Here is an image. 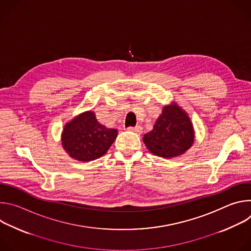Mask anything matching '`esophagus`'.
Here are the masks:
<instances>
[{
	"mask_svg": "<svg viewBox=\"0 0 251 251\" xmlns=\"http://www.w3.org/2000/svg\"><path fill=\"white\" fill-rule=\"evenodd\" d=\"M128 130L140 134V133L142 132V127H141L140 125H137V126H135V127H128Z\"/></svg>",
	"mask_w": 251,
	"mask_h": 251,
	"instance_id": "1",
	"label": "esophagus"
}]
</instances>
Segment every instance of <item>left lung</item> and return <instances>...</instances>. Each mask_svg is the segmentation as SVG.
Listing matches in <instances>:
<instances>
[{
  "instance_id": "8db88e82",
  "label": "left lung",
  "mask_w": 251,
  "mask_h": 251,
  "mask_svg": "<svg viewBox=\"0 0 251 251\" xmlns=\"http://www.w3.org/2000/svg\"><path fill=\"white\" fill-rule=\"evenodd\" d=\"M146 147L155 155L172 158L183 154L194 143V129L188 115L176 104L165 106L153 130L144 135Z\"/></svg>"
}]
</instances>
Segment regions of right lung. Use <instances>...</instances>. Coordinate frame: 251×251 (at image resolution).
I'll return each mask as SVG.
<instances>
[{
    "mask_svg": "<svg viewBox=\"0 0 251 251\" xmlns=\"http://www.w3.org/2000/svg\"><path fill=\"white\" fill-rule=\"evenodd\" d=\"M116 129L101 125L93 112H85L67 123L62 133V145L71 158L89 162L104 155L117 137Z\"/></svg>",
    "mask_w": 251,
    "mask_h": 251,
    "instance_id": "1",
    "label": "right lung"
}]
</instances>
